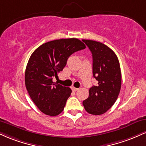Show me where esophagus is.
Instances as JSON below:
<instances>
[{
  "label": "esophagus",
  "mask_w": 146,
  "mask_h": 146,
  "mask_svg": "<svg viewBox=\"0 0 146 146\" xmlns=\"http://www.w3.org/2000/svg\"><path fill=\"white\" fill-rule=\"evenodd\" d=\"M71 89H72V90H73V91H77V90H79V88H75V87H73V86H72L71 87Z\"/></svg>",
  "instance_id": "1"
}]
</instances>
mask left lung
Segmentation results:
<instances>
[{
  "label": "left lung",
  "instance_id": "1",
  "mask_svg": "<svg viewBox=\"0 0 146 146\" xmlns=\"http://www.w3.org/2000/svg\"><path fill=\"white\" fill-rule=\"evenodd\" d=\"M93 56V74L98 86L89 89V95L83 101L85 110L91 115H102L116 102L121 85L119 60L111 48L103 43L82 40Z\"/></svg>",
  "mask_w": 146,
  "mask_h": 146
}]
</instances>
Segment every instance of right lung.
Masks as SVG:
<instances>
[{
  "label": "right lung",
  "mask_w": 146,
  "mask_h": 146,
  "mask_svg": "<svg viewBox=\"0 0 146 146\" xmlns=\"http://www.w3.org/2000/svg\"><path fill=\"white\" fill-rule=\"evenodd\" d=\"M85 48L77 38L60 39L42 44L31 54L25 71V86L43 113L56 116L63 111L72 90L53 82V79L58 78L71 55Z\"/></svg>",
  "instance_id": "right-lung-1"
}]
</instances>
